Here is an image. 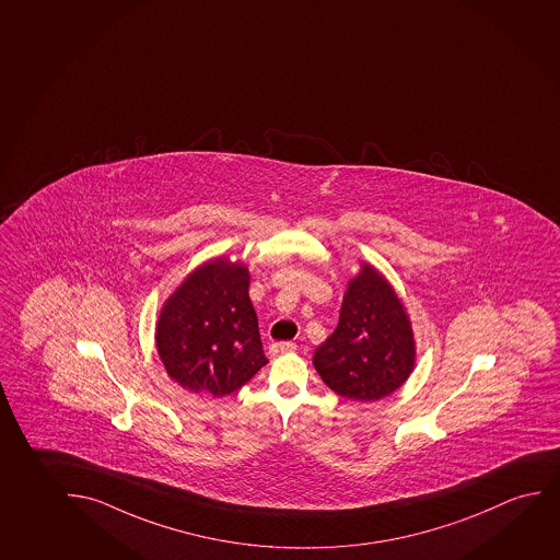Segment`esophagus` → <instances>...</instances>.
<instances>
[{
  "instance_id": "esophagus-1",
  "label": "esophagus",
  "mask_w": 560,
  "mask_h": 560,
  "mask_svg": "<svg viewBox=\"0 0 560 560\" xmlns=\"http://www.w3.org/2000/svg\"><path fill=\"white\" fill-rule=\"evenodd\" d=\"M292 351H295V343H292V341H276V343H270V347H268V354L270 357L292 353Z\"/></svg>"
}]
</instances>
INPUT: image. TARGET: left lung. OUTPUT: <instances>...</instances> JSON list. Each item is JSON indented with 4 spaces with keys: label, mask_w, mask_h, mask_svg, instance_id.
I'll list each match as a JSON object with an SVG mask.
<instances>
[{
    "label": "left lung",
    "mask_w": 560,
    "mask_h": 560,
    "mask_svg": "<svg viewBox=\"0 0 560 560\" xmlns=\"http://www.w3.org/2000/svg\"><path fill=\"white\" fill-rule=\"evenodd\" d=\"M349 278L339 323L316 347L313 364L324 384L349 401L374 402L407 382L417 343L407 308L386 276L359 262Z\"/></svg>",
    "instance_id": "8db88e82"
}]
</instances>
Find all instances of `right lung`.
<instances>
[{
	"mask_svg": "<svg viewBox=\"0 0 560 560\" xmlns=\"http://www.w3.org/2000/svg\"><path fill=\"white\" fill-rule=\"evenodd\" d=\"M249 268L217 257L194 268L174 290L155 326L166 374L191 394L224 397L268 363L249 300Z\"/></svg>",
	"mask_w": 560,
	"mask_h": 560,
	"instance_id": "right-lung-1",
	"label": "right lung"
}]
</instances>
